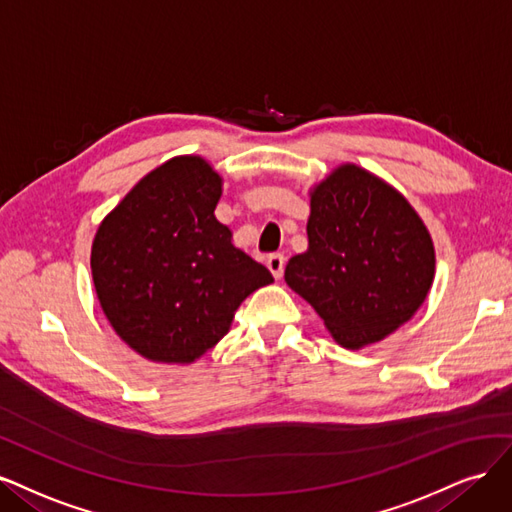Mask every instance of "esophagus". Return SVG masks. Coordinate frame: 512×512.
I'll use <instances>...</instances> for the list:
<instances>
[{
  "label": "esophagus",
  "instance_id": "34e87169",
  "mask_svg": "<svg viewBox=\"0 0 512 512\" xmlns=\"http://www.w3.org/2000/svg\"><path fill=\"white\" fill-rule=\"evenodd\" d=\"M268 268H270V272H272V276H274L276 280L283 278V272H285V257L280 255V253L270 255V257H268Z\"/></svg>",
  "mask_w": 512,
  "mask_h": 512
}]
</instances>
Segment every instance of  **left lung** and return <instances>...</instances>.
Returning a JSON list of instances; mask_svg holds the SVG:
<instances>
[{
    "mask_svg": "<svg viewBox=\"0 0 512 512\" xmlns=\"http://www.w3.org/2000/svg\"><path fill=\"white\" fill-rule=\"evenodd\" d=\"M308 251L287 285L317 310L344 349H364L404 325L434 283V242L406 197L344 163L310 191Z\"/></svg>",
    "mask_w": 512,
    "mask_h": 512,
    "instance_id": "obj_1",
    "label": "left lung"
}]
</instances>
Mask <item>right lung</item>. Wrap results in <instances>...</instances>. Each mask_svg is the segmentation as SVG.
Returning <instances> with one entry per match:
<instances>
[{
	"instance_id": "obj_1",
	"label": "right lung",
	"mask_w": 512,
	"mask_h": 512,
	"mask_svg": "<svg viewBox=\"0 0 512 512\" xmlns=\"http://www.w3.org/2000/svg\"><path fill=\"white\" fill-rule=\"evenodd\" d=\"M223 180L197 155L148 172L97 227L91 274L106 319L159 364H191L212 349L272 274L232 244L214 217Z\"/></svg>"
}]
</instances>
